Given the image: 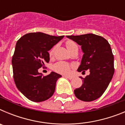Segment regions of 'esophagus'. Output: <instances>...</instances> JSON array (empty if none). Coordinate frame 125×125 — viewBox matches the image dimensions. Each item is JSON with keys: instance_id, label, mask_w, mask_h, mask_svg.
Listing matches in <instances>:
<instances>
[{"instance_id": "obj_1", "label": "esophagus", "mask_w": 125, "mask_h": 125, "mask_svg": "<svg viewBox=\"0 0 125 125\" xmlns=\"http://www.w3.org/2000/svg\"><path fill=\"white\" fill-rule=\"evenodd\" d=\"M65 77L67 78H68V79H70V80L71 79H73V76H65Z\"/></svg>"}]
</instances>
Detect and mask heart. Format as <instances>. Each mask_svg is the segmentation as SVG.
<instances>
[{
	"label": "heart",
	"instance_id": "b5f03b06",
	"mask_svg": "<svg viewBox=\"0 0 125 125\" xmlns=\"http://www.w3.org/2000/svg\"><path fill=\"white\" fill-rule=\"evenodd\" d=\"M66 46L69 52L71 50H73V49H74V48H76V47H78L77 45L74 42H73V41H71L66 42ZM53 52H54V49H52L50 51L49 54H50L51 56L52 55ZM53 69H54V70L55 71H56L57 73H59L68 74L71 71V66L68 62H66L63 61H59L56 62L54 65Z\"/></svg>",
	"mask_w": 125,
	"mask_h": 125
}]
</instances>
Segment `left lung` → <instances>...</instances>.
<instances>
[{"mask_svg": "<svg viewBox=\"0 0 125 125\" xmlns=\"http://www.w3.org/2000/svg\"><path fill=\"white\" fill-rule=\"evenodd\" d=\"M81 46L83 56L78 72L88 69L89 74L83 79L82 86L74 91L75 96L83 101L100 98L111 82L114 74V57L111 46L103 37L94 34L66 36Z\"/></svg>", "mask_w": 125, "mask_h": 125, "instance_id": "8db88e82", "label": "left lung"}]
</instances>
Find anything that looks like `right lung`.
<instances>
[{"instance_id":"add662e5","label":"right lung","mask_w":125,"mask_h":125,"mask_svg":"<svg viewBox=\"0 0 125 125\" xmlns=\"http://www.w3.org/2000/svg\"><path fill=\"white\" fill-rule=\"evenodd\" d=\"M64 37L37 32L25 34L17 41L12 59L14 81L20 92L31 101H46L54 93L61 75L51 72L42 76L38 69L49 61L48 51Z\"/></svg>"}]
</instances>
